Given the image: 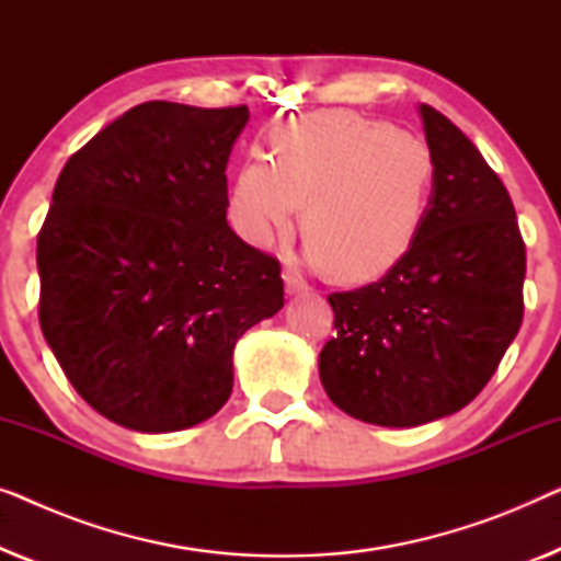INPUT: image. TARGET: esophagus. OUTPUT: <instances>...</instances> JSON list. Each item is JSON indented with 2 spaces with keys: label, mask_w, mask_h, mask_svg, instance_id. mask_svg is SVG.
<instances>
[{
  "label": "esophagus",
  "mask_w": 561,
  "mask_h": 561,
  "mask_svg": "<svg viewBox=\"0 0 561 561\" xmlns=\"http://www.w3.org/2000/svg\"><path fill=\"white\" fill-rule=\"evenodd\" d=\"M283 280H286L288 294H306V290H309V283H306L301 275L294 273V271L283 273Z\"/></svg>",
  "instance_id": "obj_1"
}]
</instances>
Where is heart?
I'll list each match as a JSON object with an SVG mask.
<instances>
[{"label":"heart","mask_w":561,"mask_h":561,"mask_svg":"<svg viewBox=\"0 0 561 561\" xmlns=\"http://www.w3.org/2000/svg\"><path fill=\"white\" fill-rule=\"evenodd\" d=\"M271 160L237 173L229 214L250 244L294 232L340 280H370L413 248L436 181L432 150L382 119L324 112L273 133Z\"/></svg>","instance_id":"b5f03b06"}]
</instances>
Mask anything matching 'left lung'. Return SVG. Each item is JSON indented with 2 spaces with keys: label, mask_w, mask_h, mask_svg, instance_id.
<instances>
[{
  "label": "left lung",
  "mask_w": 561,
  "mask_h": 561,
  "mask_svg": "<svg viewBox=\"0 0 561 561\" xmlns=\"http://www.w3.org/2000/svg\"><path fill=\"white\" fill-rule=\"evenodd\" d=\"M436 181L413 248L378 283L329 294L319 355L334 405L367 424L421 426L465 409L524 321L526 244L497 173L462 129L421 104Z\"/></svg>",
  "instance_id": "1"
}]
</instances>
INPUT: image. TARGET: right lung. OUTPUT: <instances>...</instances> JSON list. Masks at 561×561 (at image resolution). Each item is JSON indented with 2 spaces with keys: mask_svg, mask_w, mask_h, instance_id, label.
Listing matches in <instances>:
<instances>
[{
  "mask_svg": "<svg viewBox=\"0 0 561 561\" xmlns=\"http://www.w3.org/2000/svg\"><path fill=\"white\" fill-rule=\"evenodd\" d=\"M248 119L244 104H137L58 175L37 317L76 393L114 424L160 434L214 416L234 342L280 311V263L227 225Z\"/></svg>",
  "mask_w": 561,
  "mask_h": 561,
  "instance_id": "1",
  "label": "right lung"
}]
</instances>
